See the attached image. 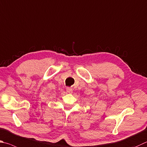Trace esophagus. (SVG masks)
Segmentation results:
<instances>
[{"label": "esophagus", "instance_id": "1", "mask_svg": "<svg viewBox=\"0 0 147 147\" xmlns=\"http://www.w3.org/2000/svg\"><path fill=\"white\" fill-rule=\"evenodd\" d=\"M66 91H67V92L69 93V94H71V93L73 92V89H72L71 87H67Z\"/></svg>", "mask_w": 147, "mask_h": 147}]
</instances>
